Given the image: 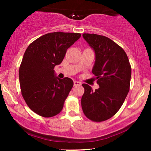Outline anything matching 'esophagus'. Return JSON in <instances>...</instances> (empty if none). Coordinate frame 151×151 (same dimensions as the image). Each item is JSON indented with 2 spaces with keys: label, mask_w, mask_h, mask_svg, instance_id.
Instances as JSON below:
<instances>
[{
  "label": "esophagus",
  "mask_w": 151,
  "mask_h": 151,
  "mask_svg": "<svg viewBox=\"0 0 151 151\" xmlns=\"http://www.w3.org/2000/svg\"><path fill=\"white\" fill-rule=\"evenodd\" d=\"M73 84H74V86H80V85H81V82H78V81H74V82H73Z\"/></svg>",
  "instance_id": "34e87169"
}]
</instances>
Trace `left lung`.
I'll list each match as a JSON object with an SVG mask.
<instances>
[{
	"instance_id": "obj_1",
	"label": "left lung",
	"mask_w": 151,
	"mask_h": 151,
	"mask_svg": "<svg viewBox=\"0 0 151 151\" xmlns=\"http://www.w3.org/2000/svg\"><path fill=\"white\" fill-rule=\"evenodd\" d=\"M96 53L92 73L100 88L82 84L84 93L81 99L82 111L90 120H107L121 108L130 89L131 67L124 50L106 36L95 34L82 35Z\"/></svg>"
}]
</instances>
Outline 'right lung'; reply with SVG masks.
Segmentation results:
<instances>
[{
	"label": "right lung",
	"instance_id": "add662e5",
	"mask_svg": "<svg viewBox=\"0 0 151 151\" xmlns=\"http://www.w3.org/2000/svg\"><path fill=\"white\" fill-rule=\"evenodd\" d=\"M80 36L79 33H49L27 48L19 68L20 91L29 108L36 114L51 117L63 110L73 82L55 77L53 69Z\"/></svg>",
	"mask_w": 151,
	"mask_h": 151
}]
</instances>
